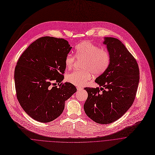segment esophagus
Segmentation results:
<instances>
[{
	"label": "esophagus",
	"mask_w": 155,
	"mask_h": 155,
	"mask_svg": "<svg viewBox=\"0 0 155 155\" xmlns=\"http://www.w3.org/2000/svg\"><path fill=\"white\" fill-rule=\"evenodd\" d=\"M82 88H81V87H77V90H82Z\"/></svg>",
	"instance_id": "1"
}]
</instances>
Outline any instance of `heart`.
<instances>
[{
	"mask_svg": "<svg viewBox=\"0 0 155 155\" xmlns=\"http://www.w3.org/2000/svg\"><path fill=\"white\" fill-rule=\"evenodd\" d=\"M75 56L79 60L84 59L81 71H74L66 76V80L76 85H85L91 79L92 73L100 75L108 68L110 63V56L109 52L88 41L81 42L75 47ZM76 58L72 54H68L65 60L67 69L74 66Z\"/></svg>",
	"mask_w": 155,
	"mask_h": 155,
	"instance_id": "b5f03b06",
	"label": "heart"
}]
</instances>
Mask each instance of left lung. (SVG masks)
<instances>
[{
  "label": "left lung",
  "mask_w": 155,
  "mask_h": 155,
  "mask_svg": "<svg viewBox=\"0 0 155 155\" xmlns=\"http://www.w3.org/2000/svg\"><path fill=\"white\" fill-rule=\"evenodd\" d=\"M103 44L110 54V63L95 81L100 88H84L88 97L84 109L92 120L104 125L117 120L133 104L139 82V69L136 60L119 40L105 37Z\"/></svg>",
  "instance_id": "1"
}]
</instances>
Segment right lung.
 I'll return each mask as SVG.
<instances>
[{
	"mask_svg": "<svg viewBox=\"0 0 155 155\" xmlns=\"http://www.w3.org/2000/svg\"><path fill=\"white\" fill-rule=\"evenodd\" d=\"M71 48L63 38L43 37L30 45L18 61L14 76L16 97L24 110L36 121L48 123L57 118L65 101L77 91L70 82L59 84Z\"/></svg>",
	"mask_w": 155,
	"mask_h": 155,
	"instance_id": "1",
	"label": "right lung"
}]
</instances>
